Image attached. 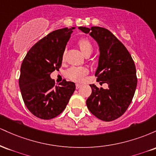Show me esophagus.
<instances>
[{
    "mask_svg": "<svg viewBox=\"0 0 156 156\" xmlns=\"http://www.w3.org/2000/svg\"><path fill=\"white\" fill-rule=\"evenodd\" d=\"M80 87H81V84H79V83H76V87L77 89H79Z\"/></svg>",
    "mask_w": 156,
    "mask_h": 156,
    "instance_id": "34e87169",
    "label": "esophagus"
}]
</instances>
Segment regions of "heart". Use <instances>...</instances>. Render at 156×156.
<instances>
[{"label":"heart","instance_id":"heart-1","mask_svg":"<svg viewBox=\"0 0 156 156\" xmlns=\"http://www.w3.org/2000/svg\"><path fill=\"white\" fill-rule=\"evenodd\" d=\"M78 47L85 55H89L92 53L93 45L88 39H80L77 42ZM66 51L62 53V60L65 58ZM88 74V69L84 67H72L67 71V78L74 81H81Z\"/></svg>","mask_w":156,"mask_h":156}]
</instances>
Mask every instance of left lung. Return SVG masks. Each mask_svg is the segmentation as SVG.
I'll use <instances>...</instances> for the list:
<instances>
[{
    "instance_id": "1",
    "label": "left lung",
    "mask_w": 156,
    "mask_h": 156,
    "mask_svg": "<svg viewBox=\"0 0 156 156\" xmlns=\"http://www.w3.org/2000/svg\"><path fill=\"white\" fill-rule=\"evenodd\" d=\"M78 28L89 33L98 42L101 54L95 76L100 83L108 85V89H104L90 84L92 94L86 102L87 108L101 120H115L126 112L135 94V64L124 44L109 30L98 26Z\"/></svg>"
}]
</instances>
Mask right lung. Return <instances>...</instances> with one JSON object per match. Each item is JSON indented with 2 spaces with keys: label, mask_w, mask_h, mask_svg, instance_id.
<instances>
[{
  "label": "right lung",
  "mask_w": 156,
  "mask_h": 156,
  "mask_svg": "<svg viewBox=\"0 0 156 156\" xmlns=\"http://www.w3.org/2000/svg\"><path fill=\"white\" fill-rule=\"evenodd\" d=\"M73 29L48 34L28 51L21 64L19 86L23 100L30 112L42 119L59 115L76 89V84L66 80L55 86L50 76L62 67V53Z\"/></svg>",
  "instance_id": "1"
}]
</instances>
